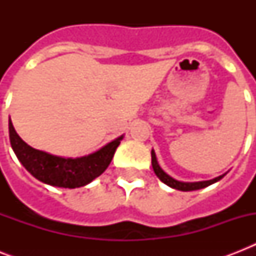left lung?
<instances>
[{"label":"left lung","mask_w":256,"mask_h":256,"mask_svg":"<svg viewBox=\"0 0 256 256\" xmlns=\"http://www.w3.org/2000/svg\"><path fill=\"white\" fill-rule=\"evenodd\" d=\"M152 168H154V172L156 174V176L168 186L172 187L175 190H180V191H192V190H199V188H203V187H207L212 184V183L218 182L219 179H222L224 176V174L218 176V178L211 179V180H203V182H179L176 179L171 178L170 175H168L164 172L162 168H160V164L156 162V156L154 150H152Z\"/></svg>","instance_id":"left-lung-1"}]
</instances>
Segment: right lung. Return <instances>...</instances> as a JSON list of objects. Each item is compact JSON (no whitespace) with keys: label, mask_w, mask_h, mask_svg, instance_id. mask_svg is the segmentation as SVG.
<instances>
[{"label":"right lung","mask_w":256,"mask_h":256,"mask_svg":"<svg viewBox=\"0 0 256 256\" xmlns=\"http://www.w3.org/2000/svg\"><path fill=\"white\" fill-rule=\"evenodd\" d=\"M9 138L18 160L34 178L50 186L76 188L90 183L108 168L124 136H120L94 154L76 160L36 150L20 138L12 122H9Z\"/></svg>","instance_id":"1"}]
</instances>
